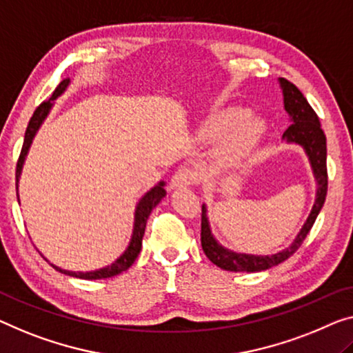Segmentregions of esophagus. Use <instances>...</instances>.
I'll return each mask as SVG.
<instances>
[{"label": "esophagus", "mask_w": 353, "mask_h": 353, "mask_svg": "<svg viewBox=\"0 0 353 353\" xmlns=\"http://www.w3.org/2000/svg\"><path fill=\"white\" fill-rule=\"evenodd\" d=\"M196 179H198V174L193 168H188V166L179 168V170L171 177V188H174L176 190V188L188 187V185H192V183L196 182Z\"/></svg>", "instance_id": "obj_1"}]
</instances>
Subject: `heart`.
<instances>
[{
	"label": "heart",
	"mask_w": 353,
	"mask_h": 353,
	"mask_svg": "<svg viewBox=\"0 0 353 353\" xmlns=\"http://www.w3.org/2000/svg\"><path fill=\"white\" fill-rule=\"evenodd\" d=\"M266 125L256 115H245L243 108H227L210 115L201 123L198 136L201 139H215L222 134L215 150V166L230 170L245 160L260 144Z\"/></svg>",
	"instance_id": "obj_1"
}]
</instances>
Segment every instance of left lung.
Wrapping results in <instances>:
<instances>
[{
    "mask_svg": "<svg viewBox=\"0 0 353 353\" xmlns=\"http://www.w3.org/2000/svg\"><path fill=\"white\" fill-rule=\"evenodd\" d=\"M281 83L282 94H283V108L287 114L290 115L292 125L283 131L282 139L288 144L301 145L306 152L309 163H311L315 182H317V192H315V201L311 214L303 228L299 230L296 238L293 243L274 255H249V254H238L223 247L217 243L210 231L209 219H208V208L203 204L201 212V245L204 254L208 259L222 268L225 271L234 272H259L270 270V268L285 261L299 249L303 241L306 239L309 231L317 219V215L323 208L325 198H327L328 190V172H327V138L320 126V120L317 114L314 112L311 104L304 98V94L298 90L296 85L288 82L287 79H279Z\"/></svg>",
    "mask_w": 353,
    "mask_h": 353,
    "instance_id": "left-lung-1",
    "label": "left lung"
}]
</instances>
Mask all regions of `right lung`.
Segmentation results:
<instances>
[{"mask_svg":"<svg viewBox=\"0 0 353 353\" xmlns=\"http://www.w3.org/2000/svg\"><path fill=\"white\" fill-rule=\"evenodd\" d=\"M68 85H70V79H63V81L59 83V87L55 88V92L52 93V98L49 99V101L41 103L38 109L34 110L33 117L30 119V123H28V126H26V131H25L22 152H20V157H19V161H17V171H15V188H17V190H19L20 174H22V168H23V163H25V159H26V154H28V150L31 147V143H33L34 136H36V133H38V130L41 128L42 122H44L47 115H49L52 106H54V101L60 97L63 92L66 90ZM165 194H166L165 182L161 181V182L157 183L154 188H150V190L139 199V203L136 204V210H134V225H133V234H131L130 244H128V247H126V250L123 252V254L120 255L114 263H110L109 266L101 268V270L87 271V272L66 271V270H61V268L55 266V265H52V266H54L57 271L63 272V274L79 277V279H87V281L108 279V277L117 276V274H120V272L126 271L131 265H133L134 260L138 259L141 247H143V236H144V231H145V223H147V219H149V215L152 212V209H154L157 204L161 201ZM17 198H19V193H17ZM19 203H20V199H19Z\"/></svg>","mask_w":353,"mask_h":353,"instance_id":"1","label":"right lung"}]
</instances>
